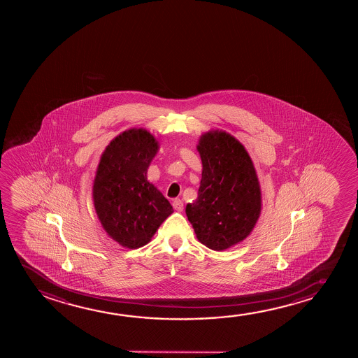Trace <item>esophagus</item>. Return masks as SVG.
<instances>
[{"instance_id":"esophagus-1","label":"esophagus","mask_w":358,"mask_h":358,"mask_svg":"<svg viewBox=\"0 0 358 358\" xmlns=\"http://www.w3.org/2000/svg\"><path fill=\"white\" fill-rule=\"evenodd\" d=\"M172 206H173V208H175L177 211L183 210V201H182L181 199H175V201H172Z\"/></svg>"}]
</instances>
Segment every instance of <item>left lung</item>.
<instances>
[{
	"mask_svg": "<svg viewBox=\"0 0 358 358\" xmlns=\"http://www.w3.org/2000/svg\"><path fill=\"white\" fill-rule=\"evenodd\" d=\"M201 180L198 198L186 214L198 241L213 250H227L245 240L262 211V191L255 164L245 145L230 133L201 134Z\"/></svg>",
	"mask_w": 358,
	"mask_h": 358,
	"instance_id": "obj_1",
	"label": "left lung"
}]
</instances>
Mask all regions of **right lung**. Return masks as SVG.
I'll use <instances>...</instances> for the list:
<instances>
[{
	"mask_svg": "<svg viewBox=\"0 0 358 358\" xmlns=\"http://www.w3.org/2000/svg\"><path fill=\"white\" fill-rule=\"evenodd\" d=\"M160 143L144 128H129L105 148L93 182V204L103 230L118 245H147L173 213L170 201L148 181Z\"/></svg>",
	"mask_w": 358,
	"mask_h": 358,
	"instance_id": "add662e5",
	"label": "right lung"
}]
</instances>
